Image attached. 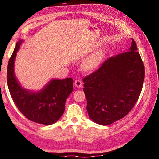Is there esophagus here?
Listing matches in <instances>:
<instances>
[{"label":"esophagus","instance_id":"esophagus-1","mask_svg":"<svg viewBox=\"0 0 159 159\" xmlns=\"http://www.w3.org/2000/svg\"><path fill=\"white\" fill-rule=\"evenodd\" d=\"M74 85L77 88H81L83 85V83L80 80H76L74 81Z\"/></svg>","mask_w":159,"mask_h":159}]
</instances>
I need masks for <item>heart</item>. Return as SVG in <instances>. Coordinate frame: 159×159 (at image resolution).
I'll return each instance as SVG.
<instances>
[{
  "label": "heart",
  "instance_id": "heart-1",
  "mask_svg": "<svg viewBox=\"0 0 159 159\" xmlns=\"http://www.w3.org/2000/svg\"><path fill=\"white\" fill-rule=\"evenodd\" d=\"M102 59V55L99 52L93 54L89 57L83 61L82 64L83 69L86 71H91L95 69L99 66Z\"/></svg>",
  "mask_w": 159,
  "mask_h": 159
}]
</instances>
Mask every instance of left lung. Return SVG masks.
Here are the masks:
<instances>
[{"label":"left lung","instance_id":"8db88e82","mask_svg":"<svg viewBox=\"0 0 159 159\" xmlns=\"http://www.w3.org/2000/svg\"><path fill=\"white\" fill-rule=\"evenodd\" d=\"M137 45L111 57L83 79L89 117L107 125L125 116L138 101L144 79V66Z\"/></svg>","mask_w":159,"mask_h":159}]
</instances>
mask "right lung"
I'll return each mask as SVG.
<instances>
[{"instance_id": "1", "label": "right lung", "mask_w": 159, "mask_h": 159, "mask_svg": "<svg viewBox=\"0 0 159 159\" xmlns=\"http://www.w3.org/2000/svg\"><path fill=\"white\" fill-rule=\"evenodd\" d=\"M23 40L16 43L7 65V86L15 105L25 116L35 123L52 125L60 119L65 109V102L73 91V79H52L38 92L21 87L14 72L15 60Z\"/></svg>"}]
</instances>
